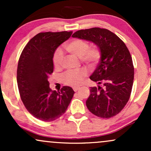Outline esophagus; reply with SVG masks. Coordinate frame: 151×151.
Instances as JSON below:
<instances>
[{
    "label": "esophagus",
    "mask_w": 151,
    "mask_h": 151,
    "mask_svg": "<svg viewBox=\"0 0 151 151\" xmlns=\"http://www.w3.org/2000/svg\"><path fill=\"white\" fill-rule=\"evenodd\" d=\"M79 88H80V87H79V86H74L73 90H74V91H77L79 89Z\"/></svg>",
    "instance_id": "obj_1"
}]
</instances>
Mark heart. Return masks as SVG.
<instances>
[{
  "label": "heart",
  "instance_id": "heart-1",
  "mask_svg": "<svg viewBox=\"0 0 151 151\" xmlns=\"http://www.w3.org/2000/svg\"><path fill=\"white\" fill-rule=\"evenodd\" d=\"M67 52L80 58L81 61L89 66H93L101 58V51L97 46L89 47L88 41L83 39H74L65 45ZM64 60L63 54L60 50H57L53 58L54 65L60 68ZM87 74L85 70L68 71L62 76V82L66 85L76 86L82 82Z\"/></svg>",
  "mask_w": 151,
  "mask_h": 151
}]
</instances>
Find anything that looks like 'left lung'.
Returning <instances> with one entry per match:
<instances>
[{
  "label": "left lung",
  "instance_id": "left-lung-1",
  "mask_svg": "<svg viewBox=\"0 0 151 151\" xmlns=\"http://www.w3.org/2000/svg\"><path fill=\"white\" fill-rule=\"evenodd\" d=\"M72 37L91 41L101 51L99 63L90 76L98 86L90 89L86 106L98 117L114 116L124 108L132 90L134 67L129 50L116 35L107 29L80 30Z\"/></svg>",
  "mask_w": 151,
  "mask_h": 151
}]
</instances>
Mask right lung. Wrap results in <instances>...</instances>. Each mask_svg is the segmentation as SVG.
<instances>
[{"instance_id": "1", "label": "right lung", "mask_w": 151, "mask_h": 151, "mask_svg": "<svg viewBox=\"0 0 151 151\" xmlns=\"http://www.w3.org/2000/svg\"><path fill=\"white\" fill-rule=\"evenodd\" d=\"M72 34V31L40 32L27 42L19 59L17 82L20 98L27 110L41 121L60 118L74 96L70 86L52 91L48 81L54 70V53Z\"/></svg>"}]
</instances>
